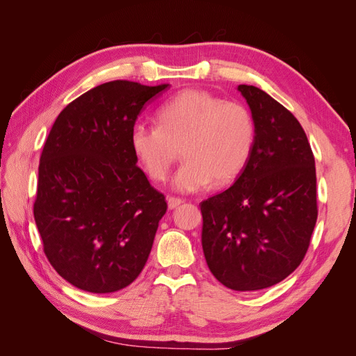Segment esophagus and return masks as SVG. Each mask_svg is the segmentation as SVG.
I'll use <instances>...</instances> for the list:
<instances>
[{"label":"esophagus","instance_id":"34e87169","mask_svg":"<svg viewBox=\"0 0 356 356\" xmlns=\"http://www.w3.org/2000/svg\"><path fill=\"white\" fill-rule=\"evenodd\" d=\"M184 202L182 199H179V197H174V196H169L168 197V207H169V209H175L177 207H179V204Z\"/></svg>","mask_w":356,"mask_h":356}]
</instances>
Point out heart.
Wrapping results in <instances>:
<instances>
[{"label":"heart","instance_id":"obj_1","mask_svg":"<svg viewBox=\"0 0 356 356\" xmlns=\"http://www.w3.org/2000/svg\"><path fill=\"white\" fill-rule=\"evenodd\" d=\"M157 123L135 124L131 148L149 178L165 181L181 147L186 160L172 178L177 191L196 193L212 179L217 186L227 184L250 160L255 127L241 104L190 89L160 106Z\"/></svg>","mask_w":356,"mask_h":356}]
</instances>
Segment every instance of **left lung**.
<instances>
[{
    "instance_id": "left-lung-1",
    "label": "left lung",
    "mask_w": 356,
    "mask_h": 356,
    "mask_svg": "<svg viewBox=\"0 0 356 356\" xmlns=\"http://www.w3.org/2000/svg\"><path fill=\"white\" fill-rule=\"evenodd\" d=\"M238 90L252 114L254 147L234 184L200 203L202 248L224 286L257 291L303 261L318 218L316 170L297 118L255 86Z\"/></svg>"
}]
</instances>
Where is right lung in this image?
Instances as JSON below:
<instances>
[{"label": "right lung", "mask_w": 356, "mask_h": 356, "mask_svg": "<svg viewBox=\"0 0 356 356\" xmlns=\"http://www.w3.org/2000/svg\"><path fill=\"white\" fill-rule=\"evenodd\" d=\"M168 86H96L62 110L42 148L34 218L44 254L88 293L126 288L148 260L168 203L136 166L131 131Z\"/></svg>", "instance_id": "obj_1"}]
</instances>
